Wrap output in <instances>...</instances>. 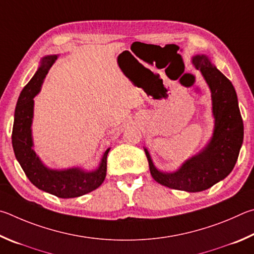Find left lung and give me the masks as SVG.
I'll list each match as a JSON object with an SVG mask.
<instances>
[{
	"label": "left lung",
	"instance_id": "8db88e82",
	"mask_svg": "<svg viewBox=\"0 0 254 254\" xmlns=\"http://www.w3.org/2000/svg\"><path fill=\"white\" fill-rule=\"evenodd\" d=\"M193 64L201 71L212 91L215 127L211 141L175 173L159 172L154 166L147 149L145 153L150 174L157 183L173 190L201 192L232 172L243 141V120L237 92L230 80L211 64L206 56H195Z\"/></svg>",
	"mask_w": 254,
	"mask_h": 254
}]
</instances>
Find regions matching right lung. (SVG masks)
Instances as JSON below:
<instances>
[{"label":"right lung","instance_id":"1","mask_svg":"<svg viewBox=\"0 0 254 254\" xmlns=\"http://www.w3.org/2000/svg\"><path fill=\"white\" fill-rule=\"evenodd\" d=\"M56 59L57 56L44 57L37 73L21 91L14 114L12 145L17 162L31 183L58 197L71 198L91 192L102 184L106 177L107 155L109 149H107L102 156L100 166L93 172H83L79 168H70L65 171L49 170L34 153L31 136L33 98L40 91L43 79Z\"/></svg>","mask_w":254,"mask_h":254}]
</instances>
